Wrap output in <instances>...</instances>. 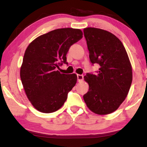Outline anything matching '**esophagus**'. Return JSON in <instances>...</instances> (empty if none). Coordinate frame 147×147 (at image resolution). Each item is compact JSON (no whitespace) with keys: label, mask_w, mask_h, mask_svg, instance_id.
<instances>
[{"label":"esophagus","mask_w":147,"mask_h":147,"mask_svg":"<svg viewBox=\"0 0 147 147\" xmlns=\"http://www.w3.org/2000/svg\"><path fill=\"white\" fill-rule=\"evenodd\" d=\"M77 81H78L79 82H82V81L84 79V76L82 75H77Z\"/></svg>","instance_id":"34e87169"}]
</instances>
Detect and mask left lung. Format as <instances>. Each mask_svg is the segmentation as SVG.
Listing matches in <instances>:
<instances>
[{"mask_svg": "<svg viewBox=\"0 0 147 147\" xmlns=\"http://www.w3.org/2000/svg\"><path fill=\"white\" fill-rule=\"evenodd\" d=\"M89 58L99 65L95 74L84 77L89 90L84 99L89 109L98 115L114 112L124 102L132 83V68L120 40L112 33L95 28L84 29Z\"/></svg>", "mask_w": 147, "mask_h": 147, "instance_id": "obj_1", "label": "left lung"}]
</instances>
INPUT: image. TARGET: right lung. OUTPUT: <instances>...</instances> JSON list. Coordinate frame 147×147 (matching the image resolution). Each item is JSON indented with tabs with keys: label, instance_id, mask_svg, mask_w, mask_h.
Here are the masks:
<instances>
[{
	"label": "right lung",
	"instance_id": "add662e5",
	"mask_svg": "<svg viewBox=\"0 0 147 147\" xmlns=\"http://www.w3.org/2000/svg\"><path fill=\"white\" fill-rule=\"evenodd\" d=\"M79 29L61 28L37 37L28 45L20 76L27 97L38 111H57L77 83L75 74H61L57 68L66 62L72 45L83 37Z\"/></svg>",
	"mask_w": 147,
	"mask_h": 147
}]
</instances>
